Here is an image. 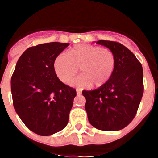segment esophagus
<instances>
[{"label":"esophagus","mask_w":158,"mask_h":158,"mask_svg":"<svg viewBox=\"0 0 158 158\" xmlns=\"http://www.w3.org/2000/svg\"><path fill=\"white\" fill-rule=\"evenodd\" d=\"M77 95L81 94V89H77Z\"/></svg>","instance_id":"obj_1"}]
</instances>
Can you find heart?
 <instances>
[{
	"label": "heart",
	"mask_w": 158,
	"mask_h": 158,
	"mask_svg": "<svg viewBox=\"0 0 158 158\" xmlns=\"http://www.w3.org/2000/svg\"><path fill=\"white\" fill-rule=\"evenodd\" d=\"M82 74L73 79L71 85L96 87L103 85L112 76L115 67V54L108 48L89 44H77L69 49L67 54L55 58L54 69L61 81L67 82L78 72Z\"/></svg>",
	"instance_id": "obj_1"
}]
</instances>
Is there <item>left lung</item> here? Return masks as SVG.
<instances>
[{
    "mask_svg": "<svg viewBox=\"0 0 158 158\" xmlns=\"http://www.w3.org/2000/svg\"><path fill=\"white\" fill-rule=\"evenodd\" d=\"M111 50L115 67L108 81L98 89L82 92L89 123L105 131L123 129L133 120L143 95V69L135 54L121 43L99 40Z\"/></svg>",
    "mask_w": 158,
    "mask_h": 158,
    "instance_id": "obj_1",
    "label": "left lung"
}]
</instances>
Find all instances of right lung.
Here are the masks:
<instances>
[{
  "mask_svg": "<svg viewBox=\"0 0 158 158\" xmlns=\"http://www.w3.org/2000/svg\"><path fill=\"white\" fill-rule=\"evenodd\" d=\"M69 45L52 42L29 47L11 78L15 111L29 130L41 136L62 131L69 121L76 90L62 83L54 69L55 58Z\"/></svg>",
  "mask_w": 158,
  "mask_h": 158,
  "instance_id": "obj_1",
  "label": "right lung"
}]
</instances>
